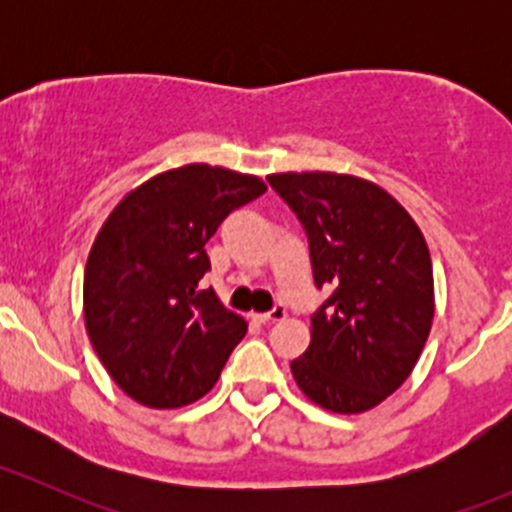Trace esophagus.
Here are the masks:
<instances>
[{
  "instance_id": "1",
  "label": "esophagus",
  "mask_w": 512,
  "mask_h": 512,
  "mask_svg": "<svg viewBox=\"0 0 512 512\" xmlns=\"http://www.w3.org/2000/svg\"><path fill=\"white\" fill-rule=\"evenodd\" d=\"M287 317V309L282 307V304H275V307L270 309V312L265 314H252V319L260 324H270V322H282V319Z\"/></svg>"
}]
</instances>
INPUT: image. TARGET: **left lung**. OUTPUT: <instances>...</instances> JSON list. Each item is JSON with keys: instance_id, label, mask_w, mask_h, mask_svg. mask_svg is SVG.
<instances>
[{"instance_id": "left-lung-1", "label": "left lung", "mask_w": 512, "mask_h": 512, "mask_svg": "<svg viewBox=\"0 0 512 512\" xmlns=\"http://www.w3.org/2000/svg\"><path fill=\"white\" fill-rule=\"evenodd\" d=\"M307 232L314 285L334 287L292 361L299 389L334 414H361L414 371L433 322V270L409 213L379 185L339 173L267 175Z\"/></svg>"}]
</instances>
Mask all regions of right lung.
<instances>
[{
  "instance_id": "add662e5",
  "label": "right lung",
  "mask_w": 512,
  "mask_h": 512,
  "mask_svg": "<svg viewBox=\"0 0 512 512\" xmlns=\"http://www.w3.org/2000/svg\"><path fill=\"white\" fill-rule=\"evenodd\" d=\"M267 190L255 175L190 163L146 180L98 230L84 272L86 332L133 401L178 409L208 394L247 322L198 282L220 223Z\"/></svg>"
}]
</instances>
